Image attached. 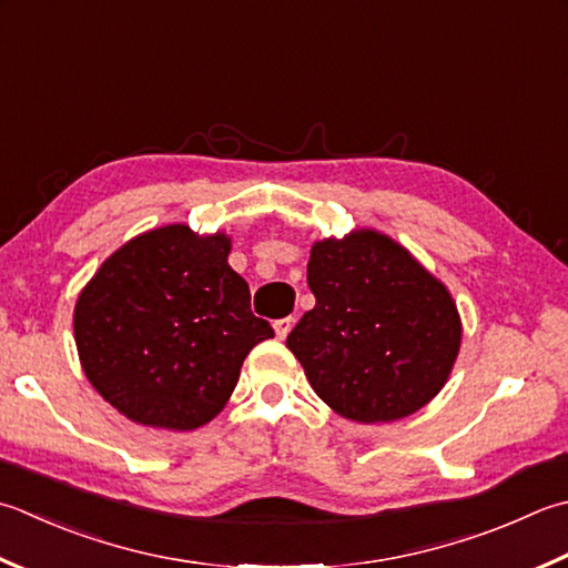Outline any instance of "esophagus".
I'll return each instance as SVG.
<instances>
[{"instance_id":"1","label":"esophagus","mask_w":568,"mask_h":568,"mask_svg":"<svg viewBox=\"0 0 568 568\" xmlns=\"http://www.w3.org/2000/svg\"><path fill=\"white\" fill-rule=\"evenodd\" d=\"M293 325H295V320H293V317H283V320H275V322H273L275 337H277V339H285V337H287V332H291V329H293Z\"/></svg>"}]
</instances>
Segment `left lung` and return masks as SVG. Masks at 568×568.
Wrapping results in <instances>:
<instances>
[{"mask_svg":"<svg viewBox=\"0 0 568 568\" xmlns=\"http://www.w3.org/2000/svg\"><path fill=\"white\" fill-rule=\"evenodd\" d=\"M307 285L315 307L285 344L335 414L388 424L438 396L463 322L448 287L408 248L376 229L315 241Z\"/></svg>","mask_w":568,"mask_h":568,"instance_id":"1","label":"left lung"}]
</instances>
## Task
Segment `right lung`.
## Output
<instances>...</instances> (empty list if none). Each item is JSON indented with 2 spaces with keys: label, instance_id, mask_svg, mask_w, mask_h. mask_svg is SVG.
<instances>
[{
  "label": "right lung",
  "instance_id": "1",
  "mask_svg": "<svg viewBox=\"0 0 568 568\" xmlns=\"http://www.w3.org/2000/svg\"><path fill=\"white\" fill-rule=\"evenodd\" d=\"M231 236L166 224L108 255L75 300L88 382L140 426L194 430L221 414L243 359L273 337L229 265Z\"/></svg>",
  "mask_w": 568,
  "mask_h": 568
}]
</instances>
